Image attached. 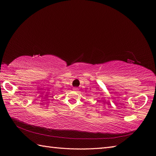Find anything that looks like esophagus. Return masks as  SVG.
Returning a JSON list of instances; mask_svg holds the SVG:
<instances>
[{
  "instance_id": "1",
  "label": "esophagus",
  "mask_w": 156,
  "mask_h": 156,
  "mask_svg": "<svg viewBox=\"0 0 156 156\" xmlns=\"http://www.w3.org/2000/svg\"><path fill=\"white\" fill-rule=\"evenodd\" d=\"M73 90L74 91H78L79 90V88H77V87H74V88H73Z\"/></svg>"
}]
</instances>
